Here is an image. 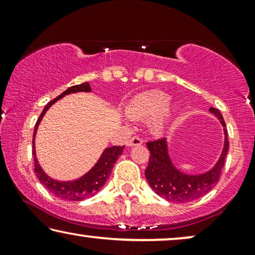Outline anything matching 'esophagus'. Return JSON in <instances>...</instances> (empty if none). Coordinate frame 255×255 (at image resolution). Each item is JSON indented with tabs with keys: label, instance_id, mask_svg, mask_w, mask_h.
I'll use <instances>...</instances> for the list:
<instances>
[{
	"label": "esophagus",
	"instance_id": "esophagus-1",
	"mask_svg": "<svg viewBox=\"0 0 255 255\" xmlns=\"http://www.w3.org/2000/svg\"><path fill=\"white\" fill-rule=\"evenodd\" d=\"M141 144H142V139L137 137V135H135V137H132L130 140L128 141V146H130V147H132V146L141 145Z\"/></svg>",
	"mask_w": 255,
	"mask_h": 255
}]
</instances>
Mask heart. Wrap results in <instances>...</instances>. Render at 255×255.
Instances as JSON below:
<instances>
[{
    "mask_svg": "<svg viewBox=\"0 0 255 255\" xmlns=\"http://www.w3.org/2000/svg\"><path fill=\"white\" fill-rule=\"evenodd\" d=\"M170 96L161 90H149L137 95L131 100L128 107V113L134 118L153 117L156 114L154 121L152 122V131L154 133L161 134L166 130L167 124L172 113L174 106H168Z\"/></svg>",
    "mask_w": 255,
    "mask_h": 255,
    "instance_id": "1",
    "label": "heart"
}]
</instances>
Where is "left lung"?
<instances>
[{"label": "left lung", "mask_w": 255, "mask_h": 255, "mask_svg": "<svg viewBox=\"0 0 255 255\" xmlns=\"http://www.w3.org/2000/svg\"><path fill=\"white\" fill-rule=\"evenodd\" d=\"M209 111L218 118L219 123L224 128V147L218 161L208 172L188 174L176 168L169 155L168 141L166 138L146 144L151 155L145 176L149 186L160 197L174 203H187L204 196L217 184L229 152V139L222 114L215 108H210Z\"/></svg>", "instance_id": "left-lung-1"}]
</instances>
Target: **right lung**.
<instances>
[{"mask_svg": "<svg viewBox=\"0 0 255 255\" xmlns=\"http://www.w3.org/2000/svg\"><path fill=\"white\" fill-rule=\"evenodd\" d=\"M90 93L92 92V87L88 82L81 83V85H76L73 87H69L68 89H66L64 93L60 94L57 99L51 101L50 103L46 104V107L44 108V110L41 111L39 118H38L36 127H34L33 132V139H32V154L34 158V173L38 177V180L40 181L41 184H44V187H46V189L57 196L59 198L66 201H74L80 202L89 198L95 195L101 188L104 186V183L107 182L108 177L111 174V170L114 168V165L116 163V160L118 159L122 153H123L124 146H111L108 147L102 152V154L97 160L95 165L90 168L86 174H83L82 176H80L79 179L72 180V181H59L55 179H52L51 176H48L46 173L44 172V169L41 168V166L38 162L37 155H36V146H34V139H36L37 130L39 127L41 120L46 114V111L57 102V101L61 100L62 97L69 94L74 93Z\"/></svg>", "mask_w": 255, "mask_h": 255, "instance_id": "1", "label": "right lung"}]
</instances>
